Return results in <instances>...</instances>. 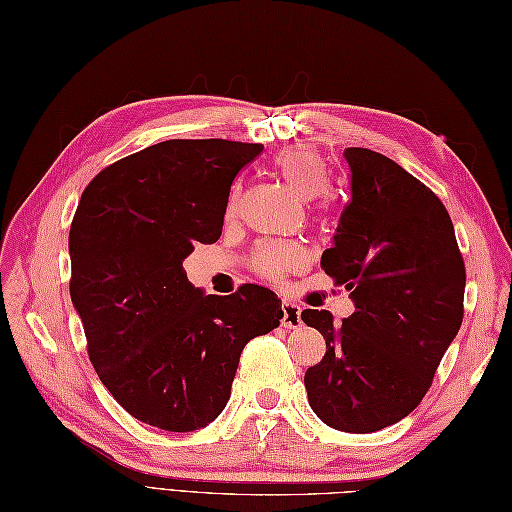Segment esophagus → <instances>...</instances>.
I'll list each match as a JSON object with an SVG mask.
<instances>
[{"label":"esophagus","instance_id":"34e87169","mask_svg":"<svg viewBox=\"0 0 512 512\" xmlns=\"http://www.w3.org/2000/svg\"><path fill=\"white\" fill-rule=\"evenodd\" d=\"M281 312H283V318H281V325L288 327V329H299L303 325L301 320V307L292 303V301H283L281 303Z\"/></svg>","mask_w":512,"mask_h":512}]
</instances>
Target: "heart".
Returning a JSON list of instances; mask_svg holds the SVG:
<instances>
[{"label": "heart", "instance_id": "heart-1", "mask_svg": "<svg viewBox=\"0 0 512 512\" xmlns=\"http://www.w3.org/2000/svg\"><path fill=\"white\" fill-rule=\"evenodd\" d=\"M275 168L281 174L285 185H288L292 192L303 200H314L327 189L329 168L325 159L312 148L296 146V148L283 150L275 161ZM235 198H237V189L231 196L229 209H233ZM303 264H305L303 248L296 244H283V242L264 244L255 257L257 270L268 279H281L285 272L301 268Z\"/></svg>", "mask_w": 512, "mask_h": 512}]
</instances>
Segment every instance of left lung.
I'll list each match as a JSON object with an SVG mask.
<instances>
[{
    "label": "left lung",
    "mask_w": 512,
    "mask_h": 512,
    "mask_svg": "<svg viewBox=\"0 0 512 512\" xmlns=\"http://www.w3.org/2000/svg\"><path fill=\"white\" fill-rule=\"evenodd\" d=\"M351 200L320 268L349 290L355 312L334 325L303 310L325 338V358L305 373L316 417L368 434L419 406L462 325L465 261L443 202L384 154L347 148Z\"/></svg>",
    "instance_id": "left-lung-1"
}]
</instances>
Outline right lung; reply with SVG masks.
Returning a JSON list of instances; mask_svg holds the SVG:
<instances>
[{"instance_id":"obj_1","label":"right lung","mask_w":512,"mask_h":512,"mask_svg":"<svg viewBox=\"0 0 512 512\" xmlns=\"http://www.w3.org/2000/svg\"><path fill=\"white\" fill-rule=\"evenodd\" d=\"M261 150L161 141L95 176L71 222L69 294L91 364L128 414L159 430L218 419L246 342L283 318L268 288L205 294L183 270L198 242L220 240L233 178Z\"/></svg>"}]
</instances>
